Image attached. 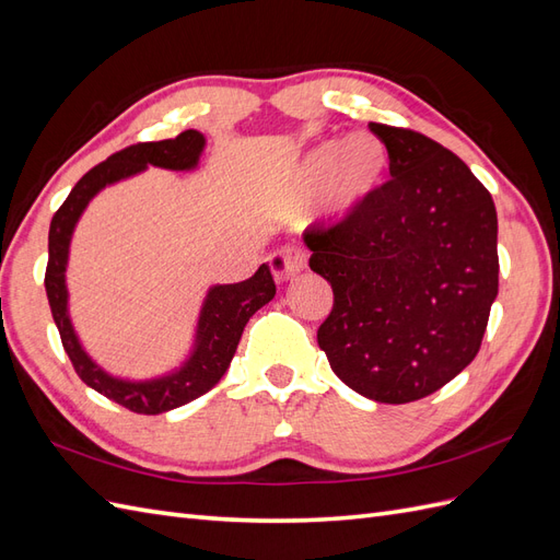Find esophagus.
<instances>
[{
	"instance_id": "esophagus-1",
	"label": "esophagus",
	"mask_w": 560,
	"mask_h": 560,
	"mask_svg": "<svg viewBox=\"0 0 560 560\" xmlns=\"http://www.w3.org/2000/svg\"><path fill=\"white\" fill-rule=\"evenodd\" d=\"M307 262V255L300 250V248H281L277 253L269 255V267H271V275H275L277 281H289L300 271L305 269Z\"/></svg>"
}]
</instances>
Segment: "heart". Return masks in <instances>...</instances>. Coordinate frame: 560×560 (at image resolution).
I'll use <instances>...</instances> for the list:
<instances>
[{
	"instance_id": "b5f03b06",
	"label": "heart",
	"mask_w": 560,
	"mask_h": 560,
	"mask_svg": "<svg viewBox=\"0 0 560 560\" xmlns=\"http://www.w3.org/2000/svg\"><path fill=\"white\" fill-rule=\"evenodd\" d=\"M388 153L374 135H352L346 141L331 139L314 147L295 170L300 194L314 196L326 186L324 210L328 218H342L376 189Z\"/></svg>"
}]
</instances>
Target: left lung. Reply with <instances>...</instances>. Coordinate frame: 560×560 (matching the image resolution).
Returning a JSON list of instances; mask_svg holds the SVG:
<instances>
[{"instance_id":"obj_1","label":"left lung","mask_w":560,"mask_h":560,"mask_svg":"<svg viewBox=\"0 0 560 560\" xmlns=\"http://www.w3.org/2000/svg\"><path fill=\"white\" fill-rule=\"evenodd\" d=\"M369 130L388 149L393 179L305 234L312 271L334 289L317 340L348 388L407 405L476 360L499 291L497 210L442 143L381 122Z\"/></svg>"}]
</instances>
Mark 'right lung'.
<instances>
[{"instance_id":"add662e5","label":"right lung","mask_w":560,"mask_h":560,"mask_svg":"<svg viewBox=\"0 0 560 560\" xmlns=\"http://www.w3.org/2000/svg\"><path fill=\"white\" fill-rule=\"evenodd\" d=\"M203 135L196 130H186L175 139L143 141L113 153L104 163L92 167L73 186V191L68 194L63 206L51 218L45 289L51 317L61 334L63 350L70 357V362H73L75 374L90 388L135 413H163L177 409L214 388L234 360V352L248 319L277 293L275 279H271L267 265H260V269L250 279L241 283L212 285L206 295L203 307H200L191 357L175 374L153 381H122L110 376L80 346L75 328L70 324L66 289L68 248L80 214L104 186L132 177L149 165L165 170H194L198 165L200 153H203Z\"/></svg>"}]
</instances>
